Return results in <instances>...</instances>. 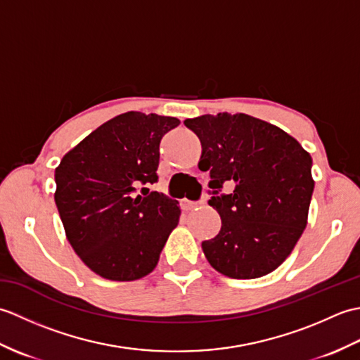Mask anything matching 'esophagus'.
I'll use <instances>...</instances> for the list:
<instances>
[{"label":"esophagus","instance_id":"obj_1","mask_svg":"<svg viewBox=\"0 0 360 360\" xmlns=\"http://www.w3.org/2000/svg\"><path fill=\"white\" fill-rule=\"evenodd\" d=\"M196 205H198V202L190 201V200H187V198H184V200H181V207L184 209V210H192L193 207H196Z\"/></svg>","mask_w":360,"mask_h":360}]
</instances>
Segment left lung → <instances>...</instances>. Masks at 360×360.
Listing matches in <instances>:
<instances>
[{
	"instance_id": "8db88e82",
	"label": "left lung",
	"mask_w": 360,
	"mask_h": 360,
	"mask_svg": "<svg viewBox=\"0 0 360 360\" xmlns=\"http://www.w3.org/2000/svg\"><path fill=\"white\" fill-rule=\"evenodd\" d=\"M200 137V170H210L209 204L221 217L215 238L202 241L213 269L231 278H258L285 262L308 224L312 158L297 139L249 114L186 119ZM224 184L232 194L217 196Z\"/></svg>"
}]
</instances>
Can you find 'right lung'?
<instances>
[{
	"instance_id": "obj_1",
	"label": "right lung",
	"mask_w": 360,
	"mask_h": 360,
	"mask_svg": "<svg viewBox=\"0 0 360 360\" xmlns=\"http://www.w3.org/2000/svg\"><path fill=\"white\" fill-rule=\"evenodd\" d=\"M179 119L128 111L88 134L56 168V204L74 252L94 274L133 281L155 269L178 201L142 184L158 181L159 145Z\"/></svg>"
}]
</instances>
